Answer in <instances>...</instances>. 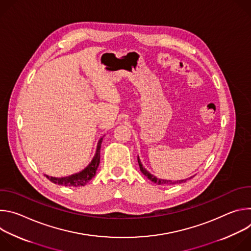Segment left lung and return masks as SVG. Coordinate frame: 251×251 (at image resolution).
Returning <instances> with one entry per match:
<instances>
[{"label":"left lung","mask_w":251,"mask_h":251,"mask_svg":"<svg viewBox=\"0 0 251 251\" xmlns=\"http://www.w3.org/2000/svg\"><path fill=\"white\" fill-rule=\"evenodd\" d=\"M138 164H139V167H140V171L144 174L150 181H152L153 183L157 184V185H161V186H171V185H176V184H182V183H186L188 178H186V180H178V181H171V180H164V178H159L157 176H155L154 175H152L151 173H149L144 167H143L141 161H140V158L138 156ZM191 176V177H193ZM189 177V178H191Z\"/></svg>","instance_id":"obj_1"}]
</instances>
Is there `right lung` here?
I'll return each instance as SVG.
<instances>
[{
  "instance_id": "1",
  "label": "right lung",
  "mask_w": 251,
  "mask_h": 251,
  "mask_svg": "<svg viewBox=\"0 0 251 251\" xmlns=\"http://www.w3.org/2000/svg\"><path fill=\"white\" fill-rule=\"evenodd\" d=\"M102 140L103 137L99 139L97 143V147H96V152L91 160V162L85 167L82 171L67 176H62V177H55V176H50L48 175H45L50 182L53 184H57L59 186H65V187H81L85 186L91 178L95 176L96 170L99 166L100 163V148L102 144Z\"/></svg>"
}]
</instances>
